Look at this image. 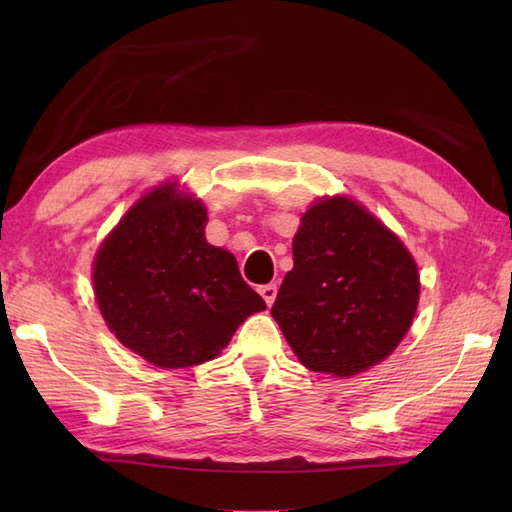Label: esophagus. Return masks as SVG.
Listing matches in <instances>:
<instances>
[{
  "mask_svg": "<svg viewBox=\"0 0 512 512\" xmlns=\"http://www.w3.org/2000/svg\"><path fill=\"white\" fill-rule=\"evenodd\" d=\"M259 295L264 297V301L268 306H273L275 297H277V284H266V286H259Z\"/></svg>",
  "mask_w": 512,
  "mask_h": 512,
  "instance_id": "obj_1",
  "label": "esophagus"
}]
</instances>
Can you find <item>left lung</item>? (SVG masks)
<instances>
[{
  "label": "left lung",
  "instance_id": "obj_1",
  "mask_svg": "<svg viewBox=\"0 0 512 512\" xmlns=\"http://www.w3.org/2000/svg\"><path fill=\"white\" fill-rule=\"evenodd\" d=\"M292 266L270 314L312 372L354 376L411 328L420 275L411 253L365 206L334 195L303 213Z\"/></svg>",
  "mask_w": 512,
  "mask_h": 512
}]
</instances>
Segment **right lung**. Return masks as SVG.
Listing matches in <instances>:
<instances>
[{"label": "right lung", "instance_id": "right-lung-1", "mask_svg": "<svg viewBox=\"0 0 512 512\" xmlns=\"http://www.w3.org/2000/svg\"><path fill=\"white\" fill-rule=\"evenodd\" d=\"M206 209L167 182L143 195L96 250L92 279L116 339L162 369L211 361L264 299L235 257L204 237Z\"/></svg>", "mask_w": 512, "mask_h": 512}]
</instances>
